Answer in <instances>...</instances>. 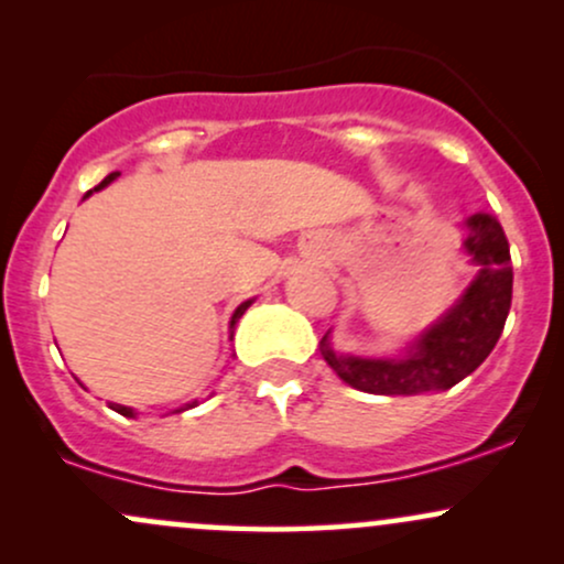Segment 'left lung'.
Returning a JSON list of instances; mask_svg holds the SVG:
<instances>
[{
	"label": "left lung",
	"mask_w": 564,
	"mask_h": 564,
	"mask_svg": "<svg viewBox=\"0 0 564 564\" xmlns=\"http://www.w3.org/2000/svg\"><path fill=\"white\" fill-rule=\"evenodd\" d=\"M464 251L480 268L469 289L435 326L413 341L403 358L336 355L328 334L321 352L336 377L371 394H419L451 390L467 379L496 347L511 307V254L501 223L490 215L467 219Z\"/></svg>",
	"instance_id": "1"
}]
</instances>
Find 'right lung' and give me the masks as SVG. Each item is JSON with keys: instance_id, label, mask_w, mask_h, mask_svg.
<instances>
[{"instance_id": "add662e5", "label": "right lung", "mask_w": 564, "mask_h": 564, "mask_svg": "<svg viewBox=\"0 0 564 564\" xmlns=\"http://www.w3.org/2000/svg\"><path fill=\"white\" fill-rule=\"evenodd\" d=\"M116 177H119V172H111V174H108V177H106V180H102V183H100V185H97V187H95V191H100V187H106L108 183H113V180H116ZM249 304H251V300H249V302H243V304H238V310H236V313H232V318H230V328H232V326H236V323H238V318H241V315L246 313V310H249ZM111 408H113V411H116V413H121V416H129V419H132V416H134V411H132V408H127V405L111 403ZM187 408H196V400H193V403H185L183 408H177V413H180V411H187Z\"/></svg>"}]
</instances>
